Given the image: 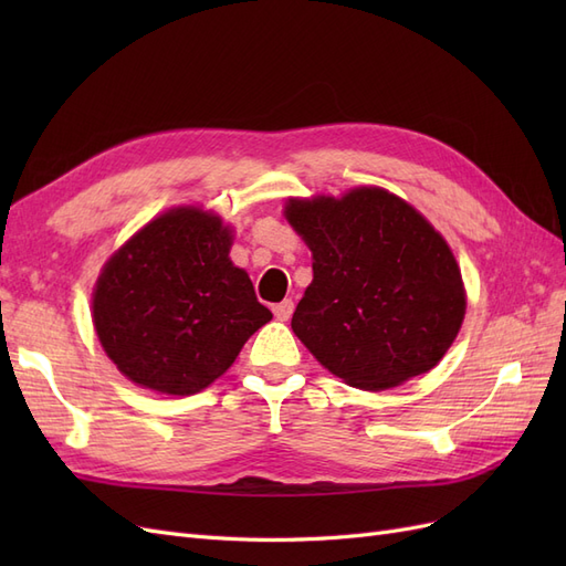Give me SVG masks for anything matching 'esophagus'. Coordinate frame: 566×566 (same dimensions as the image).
<instances>
[{"mask_svg":"<svg viewBox=\"0 0 566 566\" xmlns=\"http://www.w3.org/2000/svg\"><path fill=\"white\" fill-rule=\"evenodd\" d=\"M293 312H295L293 300H283L279 304H273V316H276L279 321H287L290 316H293Z\"/></svg>","mask_w":566,"mask_h":566,"instance_id":"1","label":"esophagus"}]
</instances>
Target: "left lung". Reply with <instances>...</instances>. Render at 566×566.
I'll use <instances>...</instances> for the list:
<instances>
[{
    "label": "left lung",
    "mask_w": 566,
    "mask_h": 566,
    "mask_svg": "<svg viewBox=\"0 0 566 566\" xmlns=\"http://www.w3.org/2000/svg\"><path fill=\"white\" fill-rule=\"evenodd\" d=\"M285 219L314 260L293 333L323 368L380 391L441 361L465 318V285L449 243L413 205L361 186L290 198Z\"/></svg>",
    "instance_id": "8db88e82"
}]
</instances>
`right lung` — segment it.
<instances>
[{"label": "right lung", "mask_w": 566, "mask_h": 566, "mask_svg": "<svg viewBox=\"0 0 566 566\" xmlns=\"http://www.w3.org/2000/svg\"><path fill=\"white\" fill-rule=\"evenodd\" d=\"M217 214L175 208L106 262L92 295L101 347L139 387L188 397L212 385L271 321Z\"/></svg>", "instance_id": "add662e5"}]
</instances>
